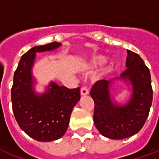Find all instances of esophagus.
<instances>
[{
  "mask_svg": "<svg viewBox=\"0 0 159 159\" xmlns=\"http://www.w3.org/2000/svg\"><path fill=\"white\" fill-rule=\"evenodd\" d=\"M81 96H87L89 94V91H88V89L87 88H85V87H83V88H81Z\"/></svg>",
  "mask_w": 159,
  "mask_h": 159,
  "instance_id": "esophagus-1",
  "label": "esophagus"
}]
</instances>
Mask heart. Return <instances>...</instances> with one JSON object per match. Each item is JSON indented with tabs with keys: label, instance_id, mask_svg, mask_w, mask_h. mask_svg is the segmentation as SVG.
I'll return each mask as SVG.
<instances>
[{
	"label": "heart",
	"instance_id": "heart-1",
	"mask_svg": "<svg viewBox=\"0 0 159 159\" xmlns=\"http://www.w3.org/2000/svg\"><path fill=\"white\" fill-rule=\"evenodd\" d=\"M106 61V57L101 54H95V55L92 56L89 59H88L84 64H83V68L84 70H92V69L96 68L97 66H100L104 61ZM111 65V64H109ZM103 73H99L96 76V80H100L103 77Z\"/></svg>",
	"mask_w": 159,
	"mask_h": 159
}]
</instances>
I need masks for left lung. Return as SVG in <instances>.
<instances>
[{"mask_svg":"<svg viewBox=\"0 0 159 159\" xmlns=\"http://www.w3.org/2000/svg\"><path fill=\"white\" fill-rule=\"evenodd\" d=\"M126 69L115 79L100 80L91 90L94 106L93 120L102 135L111 139H123L135 135L148 118L152 102L149 69L137 53L128 50ZM117 80L125 82L131 89L125 104H118L111 94ZM130 91V90H128Z\"/></svg>","mask_w":159,"mask_h":159,"instance_id":"1","label":"left lung"}]
</instances>
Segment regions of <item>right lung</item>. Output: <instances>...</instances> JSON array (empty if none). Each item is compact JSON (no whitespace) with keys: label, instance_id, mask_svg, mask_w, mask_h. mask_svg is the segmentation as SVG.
I'll return each mask as SVG.
<instances>
[{"label":"right lung","instance_id":"1","mask_svg":"<svg viewBox=\"0 0 159 159\" xmlns=\"http://www.w3.org/2000/svg\"><path fill=\"white\" fill-rule=\"evenodd\" d=\"M61 46L52 42L34 47L21 57L13 78L11 102L14 116L20 129L39 142L57 140L68 128L72 109L80 100V88L59 86L54 82L44 93H36L32 74L36 53L50 52Z\"/></svg>","mask_w":159,"mask_h":159}]
</instances>
